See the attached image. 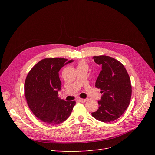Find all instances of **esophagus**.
Masks as SVG:
<instances>
[{"label": "esophagus", "instance_id": "34e87169", "mask_svg": "<svg viewBox=\"0 0 155 155\" xmlns=\"http://www.w3.org/2000/svg\"><path fill=\"white\" fill-rule=\"evenodd\" d=\"M79 101L81 102H85L86 101H88V99H79Z\"/></svg>", "mask_w": 155, "mask_h": 155}]
</instances>
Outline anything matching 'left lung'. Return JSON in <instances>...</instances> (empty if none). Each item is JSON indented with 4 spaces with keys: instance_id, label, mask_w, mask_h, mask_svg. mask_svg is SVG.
<instances>
[{
    "instance_id": "obj_1",
    "label": "left lung",
    "mask_w": 155,
    "mask_h": 155,
    "mask_svg": "<svg viewBox=\"0 0 155 155\" xmlns=\"http://www.w3.org/2000/svg\"><path fill=\"white\" fill-rule=\"evenodd\" d=\"M94 61L102 65L95 87L103 95L98 101L99 109L92 112L97 120L109 123L119 118L127 108L131 101V80L124 65L108 56H94Z\"/></svg>"
}]
</instances>
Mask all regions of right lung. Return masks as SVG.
I'll return each mask as SVG.
<instances>
[{
	"label": "right lung",
	"instance_id": "add662e5",
	"mask_svg": "<svg viewBox=\"0 0 155 155\" xmlns=\"http://www.w3.org/2000/svg\"><path fill=\"white\" fill-rule=\"evenodd\" d=\"M62 58H45L33 67L27 75L24 92L28 106L34 115L47 124L63 123L70 116L75 101L58 97L61 83L59 71L73 62Z\"/></svg>",
	"mask_w": 155,
	"mask_h": 155
}]
</instances>
